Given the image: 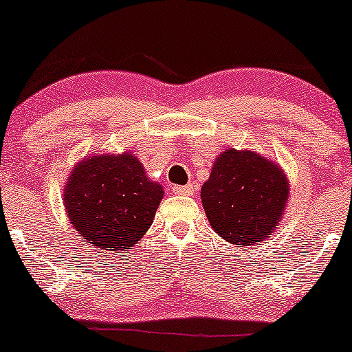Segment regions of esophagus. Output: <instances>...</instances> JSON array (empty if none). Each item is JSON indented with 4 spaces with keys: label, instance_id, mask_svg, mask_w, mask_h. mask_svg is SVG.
<instances>
[{
    "label": "esophagus",
    "instance_id": "obj_1",
    "mask_svg": "<svg viewBox=\"0 0 352 352\" xmlns=\"http://www.w3.org/2000/svg\"><path fill=\"white\" fill-rule=\"evenodd\" d=\"M172 190H173V193H177V195H192V193L195 192L192 184H188V185H173Z\"/></svg>",
    "mask_w": 352,
    "mask_h": 352
}]
</instances>
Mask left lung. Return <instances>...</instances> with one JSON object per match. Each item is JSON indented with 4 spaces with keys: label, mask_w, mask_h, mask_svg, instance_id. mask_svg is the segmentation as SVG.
I'll return each mask as SVG.
<instances>
[{
    "label": "left lung",
    "mask_w": 352,
    "mask_h": 352,
    "mask_svg": "<svg viewBox=\"0 0 352 352\" xmlns=\"http://www.w3.org/2000/svg\"><path fill=\"white\" fill-rule=\"evenodd\" d=\"M200 197L217 235L232 245L250 246L280 228L289 182L272 159L230 147L217 157Z\"/></svg>",
    "instance_id": "obj_1"
}]
</instances>
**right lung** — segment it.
<instances>
[{
	"label": "right lung",
	"mask_w": 352,
	"mask_h": 352,
	"mask_svg": "<svg viewBox=\"0 0 352 352\" xmlns=\"http://www.w3.org/2000/svg\"><path fill=\"white\" fill-rule=\"evenodd\" d=\"M164 199L135 153L86 155L72 167L63 192L64 210L87 245L122 254L151 228Z\"/></svg>",
	"instance_id": "right-lung-1"
}]
</instances>
